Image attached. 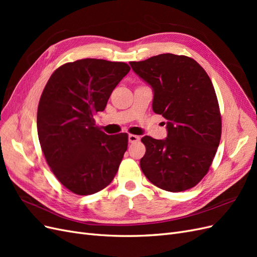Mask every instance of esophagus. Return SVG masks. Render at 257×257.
<instances>
[{
    "label": "esophagus",
    "instance_id": "1",
    "mask_svg": "<svg viewBox=\"0 0 257 257\" xmlns=\"http://www.w3.org/2000/svg\"><path fill=\"white\" fill-rule=\"evenodd\" d=\"M139 141H141V137H139V136H136V135H133V134H130V135H128V142H130L131 144L137 143V142H139Z\"/></svg>",
    "mask_w": 257,
    "mask_h": 257
}]
</instances>
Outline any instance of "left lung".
<instances>
[{
  "label": "left lung",
  "instance_id": "obj_1",
  "mask_svg": "<svg viewBox=\"0 0 257 257\" xmlns=\"http://www.w3.org/2000/svg\"><path fill=\"white\" fill-rule=\"evenodd\" d=\"M130 64L151 85L153 111L167 120L166 139L142 138L143 173L162 190H189L206 176L220 144L222 120L213 84L185 56L163 53Z\"/></svg>",
  "mask_w": 257,
  "mask_h": 257
}]
</instances>
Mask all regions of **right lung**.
<instances>
[{"label":"right lung","instance_id":"1","mask_svg":"<svg viewBox=\"0 0 257 257\" xmlns=\"http://www.w3.org/2000/svg\"><path fill=\"white\" fill-rule=\"evenodd\" d=\"M131 67L124 62L82 59L57 68L37 109V133L58 180L77 195L105 189L127 149L126 133L107 135L93 118Z\"/></svg>","mask_w":257,"mask_h":257}]
</instances>
